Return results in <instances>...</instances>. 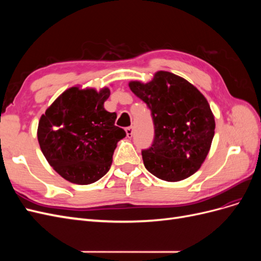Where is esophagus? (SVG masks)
<instances>
[{
    "mask_svg": "<svg viewBox=\"0 0 261 261\" xmlns=\"http://www.w3.org/2000/svg\"><path fill=\"white\" fill-rule=\"evenodd\" d=\"M133 127L130 126V127H126L125 128V132H126V136H127L128 138H132L133 137Z\"/></svg>",
    "mask_w": 261,
    "mask_h": 261,
    "instance_id": "obj_1",
    "label": "esophagus"
}]
</instances>
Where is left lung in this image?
Wrapping results in <instances>:
<instances>
[{"label":"left lung","mask_w":261,"mask_h":261,"mask_svg":"<svg viewBox=\"0 0 261 261\" xmlns=\"http://www.w3.org/2000/svg\"><path fill=\"white\" fill-rule=\"evenodd\" d=\"M130 90L151 111L153 143L143 150L145 168L158 178L178 181L199 170L209 152L216 122L207 99L184 78L160 70Z\"/></svg>","instance_id":"left-lung-1"}]
</instances>
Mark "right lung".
<instances>
[{"label":"right lung","mask_w":261,"mask_h":261,"mask_svg":"<svg viewBox=\"0 0 261 261\" xmlns=\"http://www.w3.org/2000/svg\"><path fill=\"white\" fill-rule=\"evenodd\" d=\"M110 89L72 87L46 109L38 125V141L46 161L74 184L94 183L111 168L116 144L126 136L108 112Z\"/></svg>","instance_id":"1"}]
</instances>
